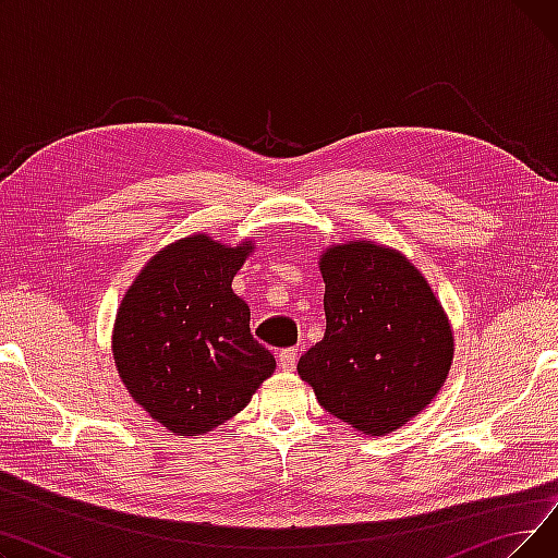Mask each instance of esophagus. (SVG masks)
I'll return each instance as SVG.
<instances>
[{"label":"esophagus","mask_w":558,"mask_h":558,"mask_svg":"<svg viewBox=\"0 0 558 558\" xmlns=\"http://www.w3.org/2000/svg\"><path fill=\"white\" fill-rule=\"evenodd\" d=\"M296 362H299V348H284V350H280L278 364H280L282 371L291 373V371L296 368Z\"/></svg>","instance_id":"1"}]
</instances>
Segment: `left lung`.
I'll return each mask as SVG.
<instances>
[{"instance_id": "1", "label": "left lung", "mask_w": 558, "mask_h": 558, "mask_svg": "<svg viewBox=\"0 0 558 558\" xmlns=\"http://www.w3.org/2000/svg\"><path fill=\"white\" fill-rule=\"evenodd\" d=\"M326 335L299 362L320 407L362 434L407 425L441 391L454 357L448 314L400 251L368 240L318 257Z\"/></svg>"}]
</instances>
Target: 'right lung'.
<instances>
[{
    "instance_id": "right-lung-1",
    "label": "right lung",
    "mask_w": 558,
    "mask_h": 558,
    "mask_svg": "<svg viewBox=\"0 0 558 558\" xmlns=\"http://www.w3.org/2000/svg\"><path fill=\"white\" fill-rule=\"evenodd\" d=\"M253 240L226 246L196 232L160 248L124 294L112 360L131 398L179 436L208 434L251 402L276 360L251 335L232 278Z\"/></svg>"
}]
</instances>
